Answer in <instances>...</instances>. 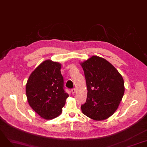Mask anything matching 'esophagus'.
Listing matches in <instances>:
<instances>
[{
  "mask_svg": "<svg viewBox=\"0 0 147 147\" xmlns=\"http://www.w3.org/2000/svg\"><path fill=\"white\" fill-rule=\"evenodd\" d=\"M76 90L75 88L72 89V90H71V93H72L73 94H75V93H76Z\"/></svg>",
  "mask_w": 147,
  "mask_h": 147,
  "instance_id": "obj_1",
  "label": "esophagus"
}]
</instances>
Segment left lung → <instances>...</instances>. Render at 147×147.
I'll use <instances>...</instances> for the list:
<instances>
[{
  "label": "left lung",
  "mask_w": 147,
  "mask_h": 147,
  "mask_svg": "<svg viewBox=\"0 0 147 147\" xmlns=\"http://www.w3.org/2000/svg\"><path fill=\"white\" fill-rule=\"evenodd\" d=\"M87 86V98L81 106L89 118L100 121L117 110L125 92L124 81L117 69L104 58L93 56L80 63Z\"/></svg>",
  "instance_id": "1"
}]
</instances>
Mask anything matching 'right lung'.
Segmentation results:
<instances>
[{"label": "right lung", "mask_w": 147, "mask_h": 147, "mask_svg": "<svg viewBox=\"0 0 147 147\" xmlns=\"http://www.w3.org/2000/svg\"><path fill=\"white\" fill-rule=\"evenodd\" d=\"M62 64L48 59L32 71L26 84L30 106L42 118L51 120L62 113L69 95L63 90Z\"/></svg>", "instance_id": "obj_1"}]
</instances>
